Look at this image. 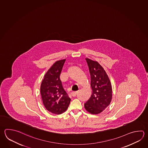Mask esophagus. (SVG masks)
<instances>
[{
  "label": "esophagus",
  "instance_id": "esophagus-1",
  "mask_svg": "<svg viewBox=\"0 0 148 148\" xmlns=\"http://www.w3.org/2000/svg\"><path fill=\"white\" fill-rule=\"evenodd\" d=\"M77 93H78V91H73V92H71V95H72L73 97H75V96L77 95Z\"/></svg>",
  "mask_w": 148,
  "mask_h": 148
}]
</instances>
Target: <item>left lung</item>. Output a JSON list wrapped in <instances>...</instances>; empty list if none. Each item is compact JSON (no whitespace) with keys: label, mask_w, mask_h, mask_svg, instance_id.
<instances>
[{"label":"left lung","mask_w":148,"mask_h":148,"mask_svg":"<svg viewBox=\"0 0 148 148\" xmlns=\"http://www.w3.org/2000/svg\"><path fill=\"white\" fill-rule=\"evenodd\" d=\"M91 76L92 95L84 103V108L91 114H98L110 104L112 87L107 73L97 61L86 58Z\"/></svg>","instance_id":"1"}]
</instances>
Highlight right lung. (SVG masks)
<instances>
[{
    "mask_svg": "<svg viewBox=\"0 0 148 148\" xmlns=\"http://www.w3.org/2000/svg\"><path fill=\"white\" fill-rule=\"evenodd\" d=\"M65 61L66 59L56 61L47 72L41 84V96L45 107L56 114L67 110L71 101L60 79Z\"/></svg>",
    "mask_w": 148,
    "mask_h": 148,
    "instance_id": "obj_1",
    "label": "right lung"
}]
</instances>
